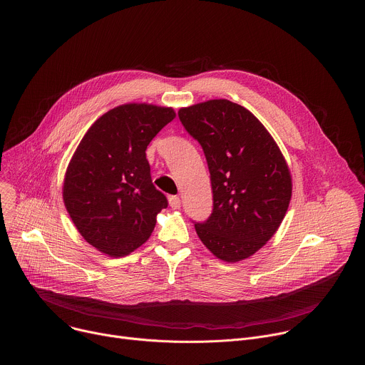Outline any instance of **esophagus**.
<instances>
[{
	"instance_id": "1",
	"label": "esophagus",
	"mask_w": 365,
	"mask_h": 365,
	"mask_svg": "<svg viewBox=\"0 0 365 365\" xmlns=\"http://www.w3.org/2000/svg\"><path fill=\"white\" fill-rule=\"evenodd\" d=\"M168 204H170L171 208L178 209L181 207V200H180V197H177V195H171V197L168 198Z\"/></svg>"
}]
</instances>
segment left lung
<instances>
[{
  "label": "left lung",
  "instance_id": "obj_1",
  "mask_svg": "<svg viewBox=\"0 0 365 365\" xmlns=\"http://www.w3.org/2000/svg\"><path fill=\"white\" fill-rule=\"evenodd\" d=\"M185 130L207 157L213 209L195 230L209 252L245 260L274 236L291 201L292 178L272 136L245 106L227 100L181 108Z\"/></svg>",
  "mask_w": 365,
  "mask_h": 365
}]
</instances>
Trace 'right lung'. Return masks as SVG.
I'll return each mask as SVG.
<instances>
[{
    "instance_id": "obj_1",
    "label": "right lung",
    "mask_w": 365,
    "mask_h": 365,
    "mask_svg": "<svg viewBox=\"0 0 365 365\" xmlns=\"http://www.w3.org/2000/svg\"><path fill=\"white\" fill-rule=\"evenodd\" d=\"M174 118L173 108L120 105L98 118L77 146L63 201L80 235L101 253L120 257L140 247L167 208L152 182L146 149Z\"/></svg>"
}]
</instances>
